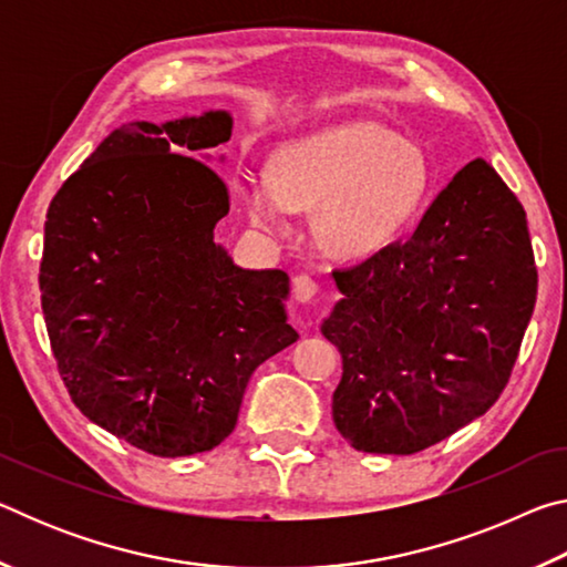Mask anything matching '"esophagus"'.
Here are the masks:
<instances>
[{"instance_id": "obj_1", "label": "esophagus", "mask_w": 567, "mask_h": 567, "mask_svg": "<svg viewBox=\"0 0 567 567\" xmlns=\"http://www.w3.org/2000/svg\"><path fill=\"white\" fill-rule=\"evenodd\" d=\"M292 292L297 302H312L315 295H318V282L310 275H297L292 280Z\"/></svg>"}]
</instances>
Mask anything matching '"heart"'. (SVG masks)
I'll return each mask as SVG.
<instances>
[{"label": "heart", "instance_id": "obj_1", "mask_svg": "<svg viewBox=\"0 0 567 567\" xmlns=\"http://www.w3.org/2000/svg\"><path fill=\"white\" fill-rule=\"evenodd\" d=\"M425 152L385 124L344 122L287 145L275 175H247L249 223L285 235L292 209H318L315 233L338 257H370L400 235L425 197Z\"/></svg>", "mask_w": 567, "mask_h": 567}]
</instances>
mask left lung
Here are the masks:
<instances>
[{"instance_id":"left-lung-1","label":"left lung","mask_w":567,"mask_h":567,"mask_svg":"<svg viewBox=\"0 0 567 567\" xmlns=\"http://www.w3.org/2000/svg\"><path fill=\"white\" fill-rule=\"evenodd\" d=\"M320 330L342 358L332 420L354 450L412 455L501 398L533 318L525 209L485 159L440 192L405 243L334 270Z\"/></svg>"}]
</instances>
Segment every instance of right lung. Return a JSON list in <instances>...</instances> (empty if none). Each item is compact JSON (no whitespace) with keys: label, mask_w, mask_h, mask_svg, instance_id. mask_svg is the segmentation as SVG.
<instances>
[{"label":"right lung","mask_w":567,"mask_h":567,"mask_svg":"<svg viewBox=\"0 0 567 567\" xmlns=\"http://www.w3.org/2000/svg\"><path fill=\"white\" fill-rule=\"evenodd\" d=\"M229 137L227 110L122 124L44 223L42 310L72 402L159 457L223 443L252 372L297 340L287 272L245 270L215 239L229 197L207 165Z\"/></svg>","instance_id":"1"}]
</instances>
